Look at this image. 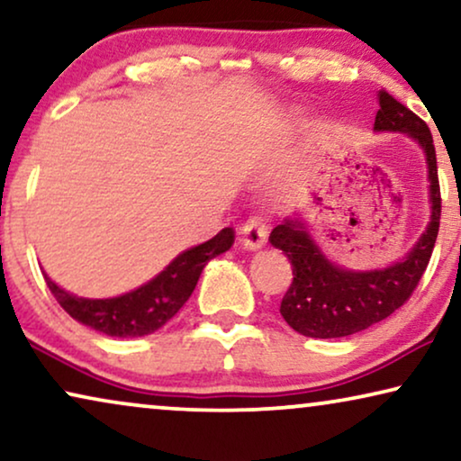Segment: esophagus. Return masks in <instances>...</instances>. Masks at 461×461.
<instances>
[{
	"label": "esophagus",
	"mask_w": 461,
	"mask_h": 461,
	"mask_svg": "<svg viewBox=\"0 0 461 461\" xmlns=\"http://www.w3.org/2000/svg\"><path fill=\"white\" fill-rule=\"evenodd\" d=\"M241 237H243L245 248H248V249H260L262 245L267 243V237H268L267 218H262V216L248 218V222H245L243 229H241Z\"/></svg>",
	"instance_id": "34e87169"
}]
</instances>
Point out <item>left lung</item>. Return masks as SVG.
<instances>
[{
	"mask_svg": "<svg viewBox=\"0 0 461 461\" xmlns=\"http://www.w3.org/2000/svg\"><path fill=\"white\" fill-rule=\"evenodd\" d=\"M377 98H380V109L374 130L409 134L424 149L432 201L430 224L405 260L369 273H352L331 264L321 254L300 220H285L275 226L270 232V243L276 249H283L294 270L292 285L281 300V314L287 325L302 336L323 339L344 338L390 317L396 308L411 298L437 243L440 186L437 150L430 130L424 119L390 96L384 87Z\"/></svg>",
	"mask_w": 461,
	"mask_h": 461,
	"instance_id": "8db88e82",
	"label": "left lung"
}]
</instances>
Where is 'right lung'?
Segmentation results:
<instances>
[{"label": "right lung", "mask_w": 461, "mask_h": 461, "mask_svg": "<svg viewBox=\"0 0 461 461\" xmlns=\"http://www.w3.org/2000/svg\"><path fill=\"white\" fill-rule=\"evenodd\" d=\"M235 243V230L222 229L210 241L191 248L176 258L147 285L109 300H87L67 294L43 273L56 302L75 321L113 338L149 336L167 323L191 298L205 264Z\"/></svg>", "instance_id": "1"}]
</instances>
